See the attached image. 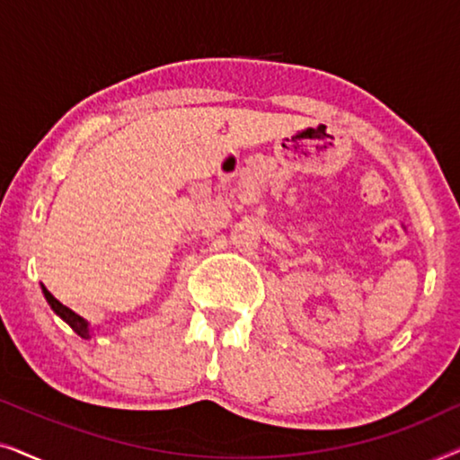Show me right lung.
I'll list each match as a JSON object with an SVG mask.
<instances>
[{
  "mask_svg": "<svg viewBox=\"0 0 460 460\" xmlns=\"http://www.w3.org/2000/svg\"><path fill=\"white\" fill-rule=\"evenodd\" d=\"M41 291H43V297H46V301L49 304V307H52L54 310V314L56 316H60L62 320H65V323L71 326V329L77 332L79 337H84V339H92V329H90V323H87V320L84 318V316H79V314H75L71 307H66V305H62L58 299L54 297L52 293L48 291L46 287L41 285Z\"/></svg>",
  "mask_w": 460,
  "mask_h": 460,
  "instance_id": "right-lung-1",
  "label": "right lung"
}]
</instances>
